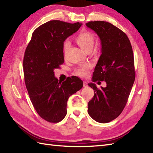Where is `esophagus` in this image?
<instances>
[{"label":"esophagus","mask_w":153,"mask_h":153,"mask_svg":"<svg viewBox=\"0 0 153 153\" xmlns=\"http://www.w3.org/2000/svg\"><path fill=\"white\" fill-rule=\"evenodd\" d=\"M88 87V84L86 82H83V87Z\"/></svg>","instance_id":"1"}]
</instances>
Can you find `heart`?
I'll list each match as a JSON object with an SVG mask.
<instances>
[{
	"mask_svg": "<svg viewBox=\"0 0 153 153\" xmlns=\"http://www.w3.org/2000/svg\"><path fill=\"white\" fill-rule=\"evenodd\" d=\"M74 40L76 41V43L87 53H89V52L92 51L95 43V38L94 37V35L87 31H81L80 33L75 37ZM68 48H69V43L68 42H66L64 44V54H66ZM90 68L91 66L89 65H86L83 67L77 68L75 70V75L82 77H86L88 75Z\"/></svg>",
	"mask_w": 153,
	"mask_h": 153,
	"instance_id": "1",
	"label": "heart"
}]
</instances>
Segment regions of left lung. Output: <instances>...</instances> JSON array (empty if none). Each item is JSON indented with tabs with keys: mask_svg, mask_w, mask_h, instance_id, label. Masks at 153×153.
<instances>
[{
	"mask_svg": "<svg viewBox=\"0 0 153 153\" xmlns=\"http://www.w3.org/2000/svg\"><path fill=\"white\" fill-rule=\"evenodd\" d=\"M98 35L101 42V55L93 74L92 81H105L106 87L95 90L88 103V113L99 123H108L123 111L135 78L132 47L124 32L109 22H89L85 24Z\"/></svg>",
	"mask_w": 153,
	"mask_h": 153,
	"instance_id": "obj_1",
	"label": "left lung"
}]
</instances>
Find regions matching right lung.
<instances>
[{
	"mask_svg": "<svg viewBox=\"0 0 153 153\" xmlns=\"http://www.w3.org/2000/svg\"><path fill=\"white\" fill-rule=\"evenodd\" d=\"M82 25L47 22L33 32L25 49L23 61L25 86L34 108L48 122L57 123L64 118L68 98L83 87L79 77H68L61 83L54 72L64 62V41Z\"/></svg>",
	"mask_w": 153,
	"mask_h": 153,
	"instance_id": "1",
	"label": "right lung"
}]
</instances>
